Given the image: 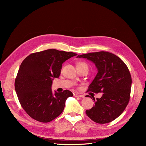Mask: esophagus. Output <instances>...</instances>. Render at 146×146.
<instances>
[{"instance_id":"obj_1","label":"esophagus","mask_w":146,"mask_h":146,"mask_svg":"<svg viewBox=\"0 0 146 146\" xmlns=\"http://www.w3.org/2000/svg\"><path fill=\"white\" fill-rule=\"evenodd\" d=\"M76 98H85V96L82 94H74V95Z\"/></svg>"}]
</instances>
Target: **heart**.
<instances>
[{"label":"heart","instance_id":"obj_1","mask_svg":"<svg viewBox=\"0 0 146 146\" xmlns=\"http://www.w3.org/2000/svg\"><path fill=\"white\" fill-rule=\"evenodd\" d=\"M82 65H87L85 63H83V62H80L77 64V66H82Z\"/></svg>","mask_w":146,"mask_h":146}]
</instances>
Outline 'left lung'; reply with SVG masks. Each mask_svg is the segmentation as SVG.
<instances>
[{"label": "left lung", "mask_w": 146, "mask_h": 146, "mask_svg": "<svg viewBox=\"0 0 146 146\" xmlns=\"http://www.w3.org/2000/svg\"><path fill=\"white\" fill-rule=\"evenodd\" d=\"M93 62L98 72L88 91L103 92L100 99L93 98L95 105L86 114L98 123L114 121L124 111L130 98L131 77L124 62L108 52H98L78 55Z\"/></svg>", "instance_id": "8db88e82"}]
</instances>
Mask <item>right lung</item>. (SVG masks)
<instances>
[{"label":"right lung","instance_id":"add662e5","mask_svg":"<svg viewBox=\"0 0 146 146\" xmlns=\"http://www.w3.org/2000/svg\"><path fill=\"white\" fill-rule=\"evenodd\" d=\"M77 54L48 49L29 55L22 62L15 87L22 107L36 121L48 122L63 112L65 102L73 96L71 91L52 93L54 78H58L62 64Z\"/></svg>","mask_w":146,"mask_h":146}]
</instances>
